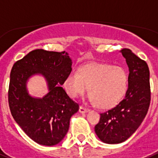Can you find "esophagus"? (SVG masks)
Wrapping results in <instances>:
<instances>
[{
  "label": "esophagus",
  "mask_w": 158,
  "mask_h": 158,
  "mask_svg": "<svg viewBox=\"0 0 158 158\" xmlns=\"http://www.w3.org/2000/svg\"><path fill=\"white\" fill-rule=\"evenodd\" d=\"M89 111V110H88L87 108H85V107H83V106H80V108H79V112L81 114L83 113H86V112H88Z\"/></svg>",
  "instance_id": "1"
}]
</instances>
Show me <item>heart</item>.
<instances>
[{"label":"heart","mask_w":158,"mask_h":158,"mask_svg":"<svg viewBox=\"0 0 158 158\" xmlns=\"http://www.w3.org/2000/svg\"><path fill=\"white\" fill-rule=\"evenodd\" d=\"M68 95L73 98L89 96L97 107L110 109L117 106L129 89V73L120 66L109 63H90L79 72L72 70L64 81Z\"/></svg>","instance_id":"b5f03b06"}]
</instances>
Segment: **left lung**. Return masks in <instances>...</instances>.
<instances>
[{"label":"left lung","instance_id":"1","mask_svg":"<svg viewBox=\"0 0 158 158\" xmlns=\"http://www.w3.org/2000/svg\"><path fill=\"white\" fill-rule=\"evenodd\" d=\"M129 67V89L114 108L101 114L95 132L103 143H120L136 131L148 110L151 101L149 68L147 62L129 48L120 51Z\"/></svg>","mask_w":158,"mask_h":158}]
</instances>
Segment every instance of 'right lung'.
<instances>
[{"instance_id":"right-lung-1","label":"right lung","mask_w":158,"mask_h":158,"mask_svg":"<svg viewBox=\"0 0 158 158\" xmlns=\"http://www.w3.org/2000/svg\"><path fill=\"white\" fill-rule=\"evenodd\" d=\"M68 52L35 49L15 62L10 72L8 101L15 121L35 143L53 146L62 141L69 129L70 118L79 105L62 85L72 71ZM35 74L44 76L49 93L43 98L28 95L27 81Z\"/></svg>"}]
</instances>
